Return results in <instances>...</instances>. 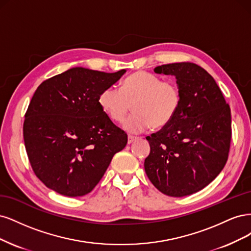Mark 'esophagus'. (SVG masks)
Instances as JSON below:
<instances>
[{
    "mask_svg": "<svg viewBox=\"0 0 251 251\" xmlns=\"http://www.w3.org/2000/svg\"><path fill=\"white\" fill-rule=\"evenodd\" d=\"M137 139V137L136 136H133V135H130V134H129L128 135V144H131L133 141H135Z\"/></svg>",
    "mask_w": 251,
    "mask_h": 251,
    "instance_id": "esophagus-1",
    "label": "esophagus"
}]
</instances>
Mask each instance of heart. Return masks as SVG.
Segmentation results:
<instances>
[{"label":"heart","mask_w":251,"mask_h":251,"mask_svg":"<svg viewBox=\"0 0 251 251\" xmlns=\"http://www.w3.org/2000/svg\"><path fill=\"white\" fill-rule=\"evenodd\" d=\"M119 92L108 87L99 96V105L114 122H122L131 105L133 112L123 123L128 131L141 132L149 126L160 129L176 116L181 103L178 85L161 80L147 72L139 71L121 83Z\"/></svg>","instance_id":"b5f03b06"}]
</instances>
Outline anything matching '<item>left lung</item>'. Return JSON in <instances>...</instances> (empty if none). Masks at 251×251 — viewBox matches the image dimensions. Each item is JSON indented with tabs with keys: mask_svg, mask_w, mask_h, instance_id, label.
Instances as JSON below:
<instances>
[{
	"mask_svg": "<svg viewBox=\"0 0 251 251\" xmlns=\"http://www.w3.org/2000/svg\"><path fill=\"white\" fill-rule=\"evenodd\" d=\"M154 72L175 76L181 103L171 122L146 137L145 171L165 195L188 196L211 183L227 161L230 108L215 79L195 63L163 64Z\"/></svg>",
	"mask_w": 251,
	"mask_h": 251,
	"instance_id": "left-lung-1",
	"label": "left lung"
}]
</instances>
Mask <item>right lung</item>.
<instances>
[{
  "mask_svg": "<svg viewBox=\"0 0 251 251\" xmlns=\"http://www.w3.org/2000/svg\"><path fill=\"white\" fill-rule=\"evenodd\" d=\"M126 70L73 68L35 91L24 121V142L39 180L63 196H84L101 180L127 134L99 105L101 93Z\"/></svg>",
  "mask_w": 251,
  "mask_h": 251,
  "instance_id": "obj_1",
  "label": "right lung"
}]
</instances>
